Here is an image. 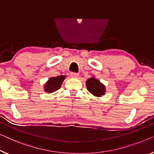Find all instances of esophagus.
I'll use <instances>...</instances> for the list:
<instances>
[{"mask_svg": "<svg viewBox=\"0 0 154 154\" xmlns=\"http://www.w3.org/2000/svg\"><path fill=\"white\" fill-rule=\"evenodd\" d=\"M70 76L72 77H77L78 76H79V74H78V73H75V72H71Z\"/></svg>", "mask_w": 154, "mask_h": 154, "instance_id": "1", "label": "esophagus"}]
</instances>
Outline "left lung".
<instances>
[{
  "mask_svg": "<svg viewBox=\"0 0 154 154\" xmlns=\"http://www.w3.org/2000/svg\"><path fill=\"white\" fill-rule=\"evenodd\" d=\"M86 88L91 94L97 97L104 95L105 94V86L99 80L95 77H91L86 81Z\"/></svg>",
  "mask_w": 154,
  "mask_h": 154,
  "instance_id": "8db88e82",
  "label": "left lung"
}]
</instances>
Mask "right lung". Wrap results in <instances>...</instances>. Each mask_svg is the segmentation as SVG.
I'll list each match as a JSON object with an SVG mask.
<instances>
[{
    "instance_id": "1",
    "label": "right lung",
    "mask_w": 154,
    "mask_h": 154,
    "mask_svg": "<svg viewBox=\"0 0 154 154\" xmlns=\"http://www.w3.org/2000/svg\"><path fill=\"white\" fill-rule=\"evenodd\" d=\"M66 76L64 75H59L57 77L50 78L44 86L45 91L46 93H51L59 90Z\"/></svg>"
}]
</instances>
